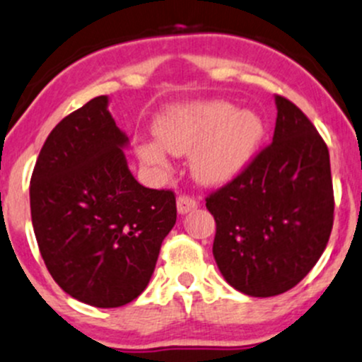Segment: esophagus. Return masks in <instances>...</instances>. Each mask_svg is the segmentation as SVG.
I'll return each instance as SVG.
<instances>
[{"label": "esophagus", "mask_w": 362, "mask_h": 362, "mask_svg": "<svg viewBox=\"0 0 362 362\" xmlns=\"http://www.w3.org/2000/svg\"><path fill=\"white\" fill-rule=\"evenodd\" d=\"M176 205H177V212H180L181 216H185V214L195 211V209L198 207V202L195 200V198H192V197L181 195V197H177Z\"/></svg>", "instance_id": "esophagus-1"}]
</instances>
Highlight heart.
<instances>
[{
    "label": "heart",
    "instance_id": "obj_1",
    "mask_svg": "<svg viewBox=\"0 0 362 362\" xmlns=\"http://www.w3.org/2000/svg\"><path fill=\"white\" fill-rule=\"evenodd\" d=\"M160 146L139 143L138 157L145 165L165 169V151L189 155V169L204 185H223L250 164L264 138L262 119L252 110H235L224 100L189 103L160 115L155 124Z\"/></svg>",
    "mask_w": 362,
    "mask_h": 362
}]
</instances>
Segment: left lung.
<instances>
[{
	"label": "left lung",
	"instance_id": "1",
	"mask_svg": "<svg viewBox=\"0 0 362 362\" xmlns=\"http://www.w3.org/2000/svg\"><path fill=\"white\" fill-rule=\"evenodd\" d=\"M274 102L273 143L205 200L216 219L217 267L250 297H274L302 281L333 228L328 146L297 105Z\"/></svg>",
	"mask_w": 362,
	"mask_h": 362
}]
</instances>
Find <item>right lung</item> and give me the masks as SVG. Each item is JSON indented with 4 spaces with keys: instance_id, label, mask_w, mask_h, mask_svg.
Masks as SVG:
<instances>
[{
    "instance_id": "obj_1",
    "label": "right lung",
    "mask_w": 362,
    "mask_h": 362,
    "mask_svg": "<svg viewBox=\"0 0 362 362\" xmlns=\"http://www.w3.org/2000/svg\"><path fill=\"white\" fill-rule=\"evenodd\" d=\"M129 145L96 96L57 124L30 177L34 235L49 274L93 307L133 302L148 285L176 197L145 188L127 167Z\"/></svg>"
}]
</instances>
